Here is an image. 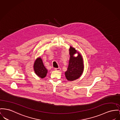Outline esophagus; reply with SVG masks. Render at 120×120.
<instances>
[{
	"label": "esophagus",
	"instance_id": "esophagus-1",
	"mask_svg": "<svg viewBox=\"0 0 120 120\" xmlns=\"http://www.w3.org/2000/svg\"><path fill=\"white\" fill-rule=\"evenodd\" d=\"M60 70H61V69L60 68H55V70L56 71H60Z\"/></svg>",
	"mask_w": 120,
	"mask_h": 120
}]
</instances>
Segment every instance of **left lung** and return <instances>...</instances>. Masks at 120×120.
I'll list each match as a JSON object with an SVG mask.
<instances>
[{"label": "left lung", "instance_id": "left-lung-1", "mask_svg": "<svg viewBox=\"0 0 120 120\" xmlns=\"http://www.w3.org/2000/svg\"><path fill=\"white\" fill-rule=\"evenodd\" d=\"M77 52L78 56L73 55ZM70 58L67 70L65 72V75L67 80L73 81L80 78L84 71V63L82 56L74 48L70 46L69 49Z\"/></svg>", "mask_w": 120, "mask_h": 120}]
</instances>
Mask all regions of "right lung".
I'll return each instance as SVG.
<instances>
[{"label": "right lung", "mask_w": 120, "mask_h": 120, "mask_svg": "<svg viewBox=\"0 0 120 120\" xmlns=\"http://www.w3.org/2000/svg\"><path fill=\"white\" fill-rule=\"evenodd\" d=\"M34 70L35 73L41 78H44L46 76L47 70L45 67L40 57L38 58L34 64Z\"/></svg>", "instance_id": "obj_1"}]
</instances>
